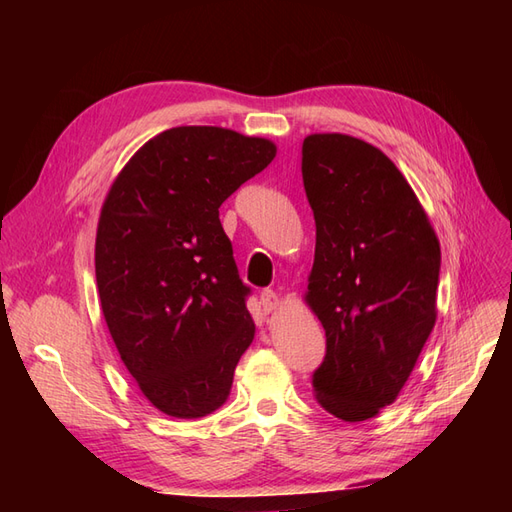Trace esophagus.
I'll return each instance as SVG.
<instances>
[{
  "instance_id": "1",
  "label": "esophagus",
  "mask_w": 512,
  "mask_h": 512,
  "mask_svg": "<svg viewBox=\"0 0 512 512\" xmlns=\"http://www.w3.org/2000/svg\"><path fill=\"white\" fill-rule=\"evenodd\" d=\"M260 303H262V309H265V312H275V309L282 307L280 297H277V294H275L273 290H262Z\"/></svg>"
}]
</instances>
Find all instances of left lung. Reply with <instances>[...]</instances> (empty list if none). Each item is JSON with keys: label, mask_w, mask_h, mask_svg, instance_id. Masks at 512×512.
I'll return each instance as SVG.
<instances>
[{"label": "left lung", "mask_w": 512, "mask_h": 512, "mask_svg": "<svg viewBox=\"0 0 512 512\" xmlns=\"http://www.w3.org/2000/svg\"><path fill=\"white\" fill-rule=\"evenodd\" d=\"M303 185L316 220L305 303L327 333L318 404L348 423L404 389L436 324L440 241L384 153L348 134H309Z\"/></svg>", "instance_id": "1"}]
</instances>
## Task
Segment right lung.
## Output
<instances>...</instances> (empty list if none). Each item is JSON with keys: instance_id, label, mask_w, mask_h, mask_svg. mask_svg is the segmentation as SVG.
<instances>
[{"instance_id": "1", "label": "right lung", "mask_w": 512, "mask_h": 512, "mask_svg": "<svg viewBox=\"0 0 512 512\" xmlns=\"http://www.w3.org/2000/svg\"><path fill=\"white\" fill-rule=\"evenodd\" d=\"M269 138L181 126L138 149L108 190L96 232L100 305L151 406L200 418L230 395L256 327L220 205L265 170Z\"/></svg>"}]
</instances>
